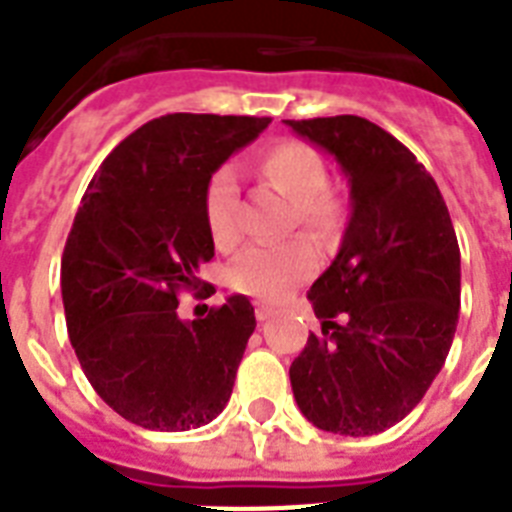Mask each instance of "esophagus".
Instances as JSON below:
<instances>
[{
	"label": "esophagus",
	"mask_w": 512,
	"mask_h": 512,
	"mask_svg": "<svg viewBox=\"0 0 512 512\" xmlns=\"http://www.w3.org/2000/svg\"><path fill=\"white\" fill-rule=\"evenodd\" d=\"M255 315H257V321L263 323V321H270V318L276 315V310H273V307H268V305H257Z\"/></svg>",
	"instance_id": "34e87169"
}]
</instances>
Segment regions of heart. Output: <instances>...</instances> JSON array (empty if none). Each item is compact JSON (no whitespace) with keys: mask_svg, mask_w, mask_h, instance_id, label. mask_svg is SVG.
I'll return each instance as SVG.
<instances>
[{"mask_svg":"<svg viewBox=\"0 0 512 512\" xmlns=\"http://www.w3.org/2000/svg\"><path fill=\"white\" fill-rule=\"evenodd\" d=\"M255 173L265 186L292 202V226H299L315 242H334L347 223V199L328 184V168L321 152L305 141L281 139L260 149ZM207 234L220 252L239 244V189L228 168L215 170L202 197ZM318 252L297 239L284 247H252L236 257L231 286L236 292L260 299H281L294 286L313 276Z\"/></svg>","mask_w":512,"mask_h":512,"instance_id":"heart-1","label":"heart"}]
</instances>
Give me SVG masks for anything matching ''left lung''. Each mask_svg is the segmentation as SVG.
I'll return each mask as SVG.
<instances>
[{"label": "left lung", "instance_id": "8db88e82", "mask_svg": "<svg viewBox=\"0 0 512 512\" xmlns=\"http://www.w3.org/2000/svg\"><path fill=\"white\" fill-rule=\"evenodd\" d=\"M286 123L334 155L352 197L342 249L307 292L323 336H307L289 368L294 400L318 429L378 434L423 400L447 360L458 236L429 170L381 126L357 115Z\"/></svg>", "mask_w": 512, "mask_h": 512}]
</instances>
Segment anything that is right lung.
I'll use <instances>...</instances> for the list:
<instances>
[{
	"instance_id": "1",
	"label": "right lung",
	"mask_w": 512,
	"mask_h": 512,
	"mask_svg": "<svg viewBox=\"0 0 512 512\" xmlns=\"http://www.w3.org/2000/svg\"><path fill=\"white\" fill-rule=\"evenodd\" d=\"M268 123L162 115L120 141L83 194L62 252L68 336L94 392L141 429H199L231 397L255 307L234 294L184 323L178 294L215 255L207 181Z\"/></svg>"
}]
</instances>
